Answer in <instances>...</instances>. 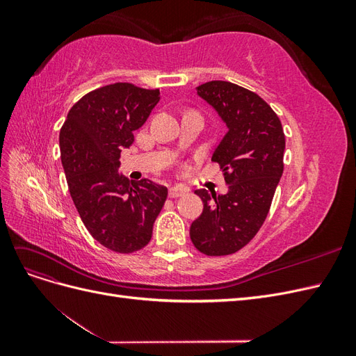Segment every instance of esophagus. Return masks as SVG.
Instances as JSON below:
<instances>
[{
  "label": "esophagus",
  "instance_id": "obj_1",
  "mask_svg": "<svg viewBox=\"0 0 356 356\" xmlns=\"http://www.w3.org/2000/svg\"><path fill=\"white\" fill-rule=\"evenodd\" d=\"M188 190L186 188V187H182V186H174V187H170L169 188V197H179V196H182V195H186Z\"/></svg>",
  "mask_w": 356,
  "mask_h": 356
}]
</instances>
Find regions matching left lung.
Segmentation results:
<instances>
[{"instance_id":"left-lung-1","label":"left lung","mask_w":356,"mask_h":356,"mask_svg":"<svg viewBox=\"0 0 356 356\" xmlns=\"http://www.w3.org/2000/svg\"><path fill=\"white\" fill-rule=\"evenodd\" d=\"M227 132L212 154L229 191L196 190L203 212L191 222L193 245L207 255H229L250 242L263 225L284 172L285 135L279 117L257 93L229 81L196 88Z\"/></svg>"}]
</instances>
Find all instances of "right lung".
Returning a JSON list of instances; mask_svg holds the SVG:
<instances>
[{
    "instance_id": "right-lung-1",
    "label": "right lung",
    "mask_w": 356,
    "mask_h": 356,
    "mask_svg": "<svg viewBox=\"0 0 356 356\" xmlns=\"http://www.w3.org/2000/svg\"><path fill=\"white\" fill-rule=\"evenodd\" d=\"M159 101V89L104 86L74 104L60 129V160L72 202L93 239L114 252L143 250L168 197L163 186L118 174L122 149L134 143V131Z\"/></svg>"
}]
</instances>
